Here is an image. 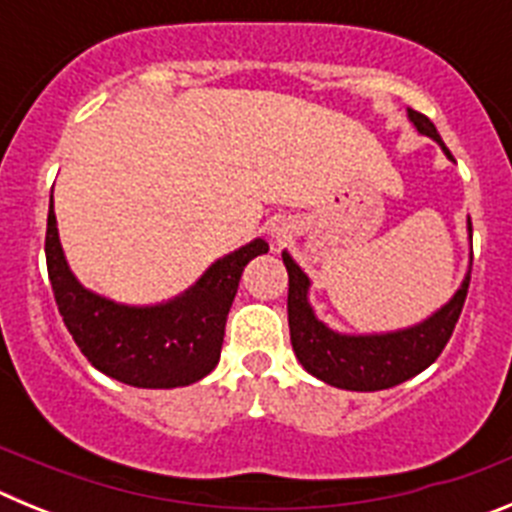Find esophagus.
Masks as SVG:
<instances>
[{
  "mask_svg": "<svg viewBox=\"0 0 512 512\" xmlns=\"http://www.w3.org/2000/svg\"><path fill=\"white\" fill-rule=\"evenodd\" d=\"M271 235H274L277 241H287L289 235H292V228H289V225L284 223V220H279V223L271 225Z\"/></svg>",
  "mask_w": 512,
  "mask_h": 512,
  "instance_id": "1",
  "label": "esophagus"
}]
</instances>
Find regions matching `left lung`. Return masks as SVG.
Wrapping results in <instances>:
<instances>
[{
    "label": "left lung",
    "mask_w": 512,
    "mask_h": 512,
    "mask_svg": "<svg viewBox=\"0 0 512 512\" xmlns=\"http://www.w3.org/2000/svg\"><path fill=\"white\" fill-rule=\"evenodd\" d=\"M408 117L413 120L418 133L436 140L443 153L451 158V151L428 117L415 110H408ZM469 230H472V220H469ZM282 259L289 274V338H292L297 359L312 377L354 392L387 390V387H395V384L420 374L425 366H431L454 333L461 307L467 300L469 279H472L467 271L456 295L420 325L395 330V333H382V336H343L315 318V312L307 302L310 279L292 261L289 253H282Z\"/></svg>",
    "instance_id": "8db88e82"
}]
</instances>
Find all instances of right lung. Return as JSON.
<instances>
[{
	"instance_id": "obj_1",
	"label": "right lung",
	"mask_w": 512,
	"mask_h": 512,
	"mask_svg": "<svg viewBox=\"0 0 512 512\" xmlns=\"http://www.w3.org/2000/svg\"><path fill=\"white\" fill-rule=\"evenodd\" d=\"M266 251L269 243L256 238L215 261L200 282L164 305H117L81 287L71 274L58 241L51 194L45 264L58 312L92 366L130 387L171 390L207 377L220 361L225 320L243 269Z\"/></svg>"
}]
</instances>
